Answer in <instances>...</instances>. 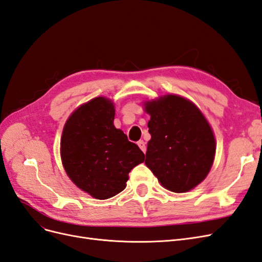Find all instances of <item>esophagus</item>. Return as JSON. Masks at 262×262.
Returning <instances> with one entry per match:
<instances>
[{"label": "esophagus", "instance_id": "34e87169", "mask_svg": "<svg viewBox=\"0 0 262 262\" xmlns=\"http://www.w3.org/2000/svg\"><path fill=\"white\" fill-rule=\"evenodd\" d=\"M138 145H139V147L141 148L142 152H143V153L146 152V145H145V142H144L143 140H140V141L138 142Z\"/></svg>", "mask_w": 262, "mask_h": 262}]
</instances>
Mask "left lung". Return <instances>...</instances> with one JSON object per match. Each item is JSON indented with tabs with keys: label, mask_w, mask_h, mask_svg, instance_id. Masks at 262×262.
Instances as JSON below:
<instances>
[{
	"label": "left lung",
	"mask_w": 262,
	"mask_h": 262,
	"mask_svg": "<svg viewBox=\"0 0 262 262\" xmlns=\"http://www.w3.org/2000/svg\"><path fill=\"white\" fill-rule=\"evenodd\" d=\"M150 115L145 164L172 192H186L207 177L215 155V139L191 101L167 95L145 104Z\"/></svg>",
	"instance_id": "1"
}]
</instances>
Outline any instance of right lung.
Returning <instances> with one entry per match:
<instances>
[{"label":"right lung","instance_id":"add662e5","mask_svg":"<svg viewBox=\"0 0 262 262\" xmlns=\"http://www.w3.org/2000/svg\"><path fill=\"white\" fill-rule=\"evenodd\" d=\"M114 118L112 101L94 98L69 118L61 139V158L68 176L99 200L121 192L131 169L144 162L139 146L115 128Z\"/></svg>","mask_w":262,"mask_h":262}]
</instances>
